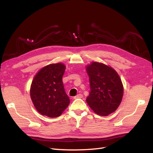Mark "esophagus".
Returning a JSON list of instances; mask_svg holds the SVG:
<instances>
[{"label": "esophagus", "mask_w": 153, "mask_h": 153, "mask_svg": "<svg viewBox=\"0 0 153 153\" xmlns=\"http://www.w3.org/2000/svg\"><path fill=\"white\" fill-rule=\"evenodd\" d=\"M83 97V95L82 94H78V95H77L76 96H75L74 97V99H79V98H82Z\"/></svg>", "instance_id": "34e87169"}]
</instances>
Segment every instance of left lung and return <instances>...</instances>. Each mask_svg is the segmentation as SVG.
<instances>
[{"mask_svg":"<svg viewBox=\"0 0 153 153\" xmlns=\"http://www.w3.org/2000/svg\"><path fill=\"white\" fill-rule=\"evenodd\" d=\"M91 91L86 101L94 112L108 116L121 103L123 87L118 73L112 68L93 62L86 67Z\"/></svg>","mask_w":153,"mask_h":153,"instance_id":"left-lung-1","label":"left lung"}]
</instances>
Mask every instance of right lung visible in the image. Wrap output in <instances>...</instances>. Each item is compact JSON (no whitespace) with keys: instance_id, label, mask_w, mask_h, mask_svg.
Listing matches in <instances>:
<instances>
[{"instance_id":"1","label":"right lung","mask_w":153,"mask_h":153,"mask_svg":"<svg viewBox=\"0 0 153 153\" xmlns=\"http://www.w3.org/2000/svg\"><path fill=\"white\" fill-rule=\"evenodd\" d=\"M65 68L62 63L47 65L39 71L32 81L31 99L42 115L56 118L69 105L70 100L62 82Z\"/></svg>"}]
</instances>
